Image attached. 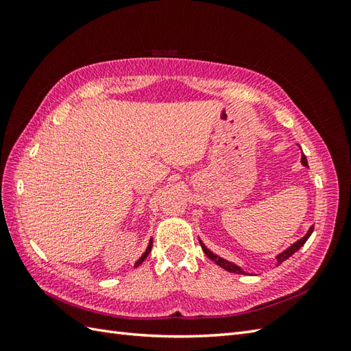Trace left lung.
<instances>
[{"mask_svg":"<svg viewBox=\"0 0 351 351\" xmlns=\"http://www.w3.org/2000/svg\"><path fill=\"white\" fill-rule=\"evenodd\" d=\"M302 164H303L304 167H309V166H308V160H306V156H304V155H302ZM312 232H314V226H311L309 230L306 232V235H304L303 238H300L299 241H295L294 244H291L287 250H283L282 253H279V255L276 256V261H278V265H280V264L283 263V261H287L289 256H293L294 253H295L297 250H299L304 243L308 241V238L311 237ZM199 241H200V245H202L205 255H206L208 258H210V259H213L214 263L217 264V265H220L221 268H225L226 271H229V273H237V274H247V273H245V271L243 270V268H241L240 265H237V264L230 263V261H228V259H225V258L215 255V253H213L210 249L206 247V245L202 243V240H199Z\"/></svg>","mask_w":351,"mask_h":351,"instance_id":"8db88e82","label":"left lung"}]
</instances>
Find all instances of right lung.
<instances>
[{"mask_svg":"<svg viewBox=\"0 0 351 351\" xmlns=\"http://www.w3.org/2000/svg\"><path fill=\"white\" fill-rule=\"evenodd\" d=\"M151 249H152V238H151V240H149V244H147V247H146V250H145V253H143V255H141L138 259H137V263L136 264H134V268H136V267H138L141 263H143V261L147 258V255H149V253H151Z\"/></svg>","mask_w":351,"mask_h":351,"instance_id":"obj_1","label":"right lung"}]
</instances>
